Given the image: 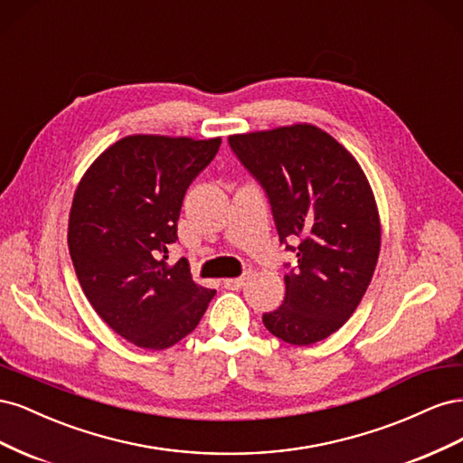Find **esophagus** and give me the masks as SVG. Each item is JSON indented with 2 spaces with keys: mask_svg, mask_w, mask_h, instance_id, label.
<instances>
[{
  "mask_svg": "<svg viewBox=\"0 0 463 463\" xmlns=\"http://www.w3.org/2000/svg\"><path fill=\"white\" fill-rule=\"evenodd\" d=\"M247 276H241V278H228L223 279V288L228 289H241L245 284H247Z\"/></svg>",
  "mask_w": 463,
  "mask_h": 463,
  "instance_id": "esophagus-1",
  "label": "esophagus"
}]
</instances>
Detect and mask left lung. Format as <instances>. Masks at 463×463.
Returning <instances> with one entry per match:
<instances>
[{
	"instance_id": "obj_1",
	"label": "left lung",
	"mask_w": 463,
	"mask_h": 463,
	"mask_svg": "<svg viewBox=\"0 0 463 463\" xmlns=\"http://www.w3.org/2000/svg\"><path fill=\"white\" fill-rule=\"evenodd\" d=\"M230 146L272 206L279 243L299 240L282 307L262 322L276 338L311 345L340 330L371 284L381 218L352 152L311 123L232 135Z\"/></svg>"
}]
</instances>
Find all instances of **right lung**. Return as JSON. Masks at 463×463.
<instances>
[{
	"mask_svg": "<svg viewBox=\"0 0 463 463\" xmlns=\"http://www.w3.org/2000/svg\"><path fill=\"white\" fill-rule=\"evenodd\" d=\"M220 145V137L129 135L77 185L67 243L79 284L106 325L143 349L184 340L216 293L193 282L187 259H165L187 187Z\"/></svg>",
	"mask_w": 463,
	"mask_h": 463,
	"instance_id": "right-lung-1",
	"label": "right lung"
}]
</instances>
